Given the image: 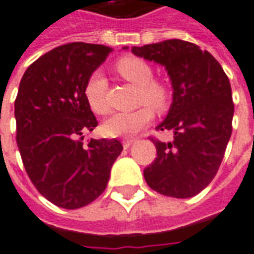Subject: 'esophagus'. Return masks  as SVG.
Segmentation results:
<instances>
[{
    "label": "esophagus",
    "instance_id": "obj_1",
    "mask_svg": "<svg viewBox=\"0 0 254 254\" xmlns=\"http://www.w3.org/2000/svg\"><path fill=\"white\" fill-rule=\"evenodd\" d=\"M133 143H134V139H127L122 141V145H124V148H129Z\"/></svg>",
    "mask_w": 254,
    "mask_h": 254
}]
</instances>
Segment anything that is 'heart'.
Instances as JSON below:
<instances>
[{
  "mask_svg": "<svg viewBox=\"0 0 254 254\" xmlns=\"http://www.w3.org/2000/svg\"><path fill=\"white\" fill-rule=\"evenodd\" d=\"M115 68L125 81L139 86V104H150L159 113L168 109L169 89L162 82L152 79L154 72L147 62L134 56H125L117 62ZM107 90L109 85L103 72H92L85 84L84 95L93 113L103 115L110 111ZM151 108L143 106L130 113H115L103 122V133L110 137H129L139 133L154 118Z\"/></svg>",
  "mask_w": 254,
  "mask_h": 254,
  "instance_id": "heart-1",
  "label": "heart"
}]
</instances>
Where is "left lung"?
Masks as SVG:
<instances>
[{"label":"left lung","mask_w":254,"mask_h":254,"mask_svg":"<svg viewBox=\"0 0 254 254\" xmlns=\"http://www.w3.org/2000/svg\"><path fill=\"white\" fill-rule=\"evenodd\" d=\"M132 53L165 65L173 88L169 113L157 127L173 132V140L152 139L157 158L144 169L145 182L159 194L191 198L213 180L231 137L228 77L210 53L187 41L133 47Z\"/></svg>","instance_id":"8db88e82"}]
</instances>
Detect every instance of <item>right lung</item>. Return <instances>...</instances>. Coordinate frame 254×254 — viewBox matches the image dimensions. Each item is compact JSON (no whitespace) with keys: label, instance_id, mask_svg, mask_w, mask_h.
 <instances>
[{"label":"right lung","instance_id":"obj_1","mask_svg":"<svg viewBox=\"0 0 254 254\" xmlns=\"http://www.w3.org/2000/svg\"><path fill=\"white\" fill-rule=\"evenodd\" d=\"M113 49L71 42L42 55L24 72L15 100L16 141L30 180L64 209L93 202L107 187L122 151L117 139H90L97 127L84 89Z\"/></svg>","mask_w":254,"mask_h":254}]
</instances>
